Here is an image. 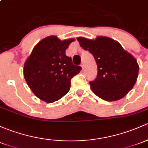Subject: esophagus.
I'll list each match as a JSON object with an SVG mask.
<instances>
[{
    "instance_id": "1",
    "label": "esophagus",
    "mask_w": 148,
    "mask_h": 148,
    "mask_svg": "<svg viewBox=\"0 0 148 148\" xmlns=\"http://www.w3.org/2000/svg\"><path fill=\"white\" fill-rule=\"evenodd\" d=\"M81 66H82V69H84V68H85V65H84V63H82V64H81Z\"/></svg>"
}]
</instances>
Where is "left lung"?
<instances>
[{"mask_svg":"<svg viewBox=\"0 0 148 148\" xmlns=\"http://www.w3.org/2000/svg\"><path fill=\"white\" fill-rule=\"evenodd\" d=\"M77 40L94 56L97 64V77L89 82L94 94L107 101L123 98L138 79L139 65L135 57L109 37L99 36L89 40L79 37Z\"/></svg>","mask_w":148,"mask_h":148,"instance_id":"8db88e82","label":"left lung"}]
</instances>
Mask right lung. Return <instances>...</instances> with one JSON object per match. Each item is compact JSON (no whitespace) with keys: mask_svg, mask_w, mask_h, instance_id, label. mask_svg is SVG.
<instances>
[{"mask_svg":"<svg viewBox=\"0 0 148 148\" xmlns=\"http://www.w3.org/2000/svg\"><path fill=\"white\" fill-rule=\"evenodd\" d=\"M74 38L60 40L56 36L42 39L35 45L25 62V79L35 96L47 103H53L69 92L71 79L82 67L72 64L65 54Z\"/></svg>","mask_w":148,"mask_h":148,"instance_id":"obj_1","label":"right lung"}]
</instances>
